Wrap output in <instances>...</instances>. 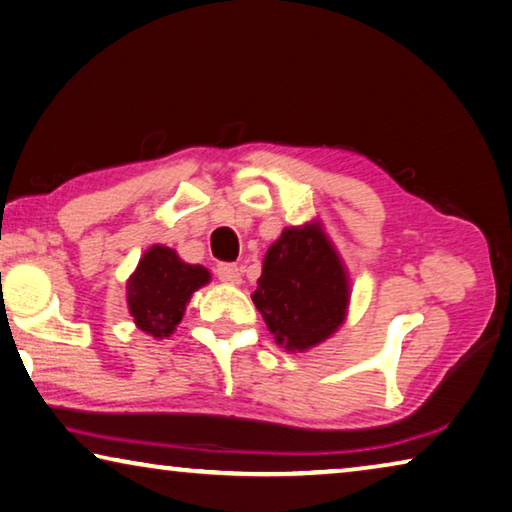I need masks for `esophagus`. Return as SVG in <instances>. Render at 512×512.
Wrapping results in <instances>:
<instances>
[{
	"instance_id": "1",
	"label": "esophagus",
	"mask_w": 512,
	"mask_h": 512,
	"mask_svg": "<svg viewBox=\"0 0 512 512\" xmlns=\"http://www.w3.org/2000/svg\"><path fill=\"white\" fill-rule=\"evenodd\" d=\"M216 275H218V280L227 282V285H239V282H241V269L237 264H227V262L218 264Z\"/></svg>"
}]
</instances>
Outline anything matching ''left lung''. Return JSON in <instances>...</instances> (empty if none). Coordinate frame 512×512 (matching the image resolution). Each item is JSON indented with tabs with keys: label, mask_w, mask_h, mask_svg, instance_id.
I'll list each match as a JSON object with an SVG mask.
<instances>
[{
	"label": "left lung",
	"mask_w": 512,
	"mask_h": 512,
	"mask_svg": "<svg viewBox=\"0 0 512 512\" xmlns=\"http://www.w3.org/2000/svg\"><path fill=\"white\" fill-rule=\"evenodd\" d=\"M351 285L321 223L287 227L266 250L253 303L287 351H307L342 326Z\"/></svg>",
	"instance_id": "1"
}]
</instances>
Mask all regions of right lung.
Listing matches in <instances>:
<instances>
[{"mask_svg":"<svg viewBox=\"0 0 512 512\" xmlns=\"http://www.w3.org/2000/svg\"><path fill=\"white\" fill-rule=\"evenodd\" d=\"M209 278L205 266L182 262L173 248L152 246L127 280V305L136 328L154 339L173 335L191 294Z\"/></svg>","mask_w":512,"mask_h":512,"instance_id":"right-lung-1","label":"right lung"}]
</instances>
